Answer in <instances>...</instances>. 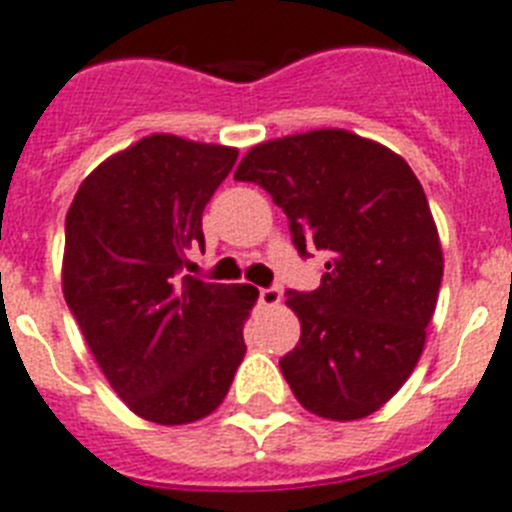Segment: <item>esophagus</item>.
Instances as JSON below:
<instances>
[{
    "label": "esophagus",
    "mask_w": 512,
    "mask_h": 512,
    "mask_svg": "<svg viewBox=\"0 0 512 512\" xmlns=\"http://www.w3.org/2000/svg\"><path fill=\"white\" fill-rule=\"evenodd\" d=\"M278 302H281V291H278L276 286L260 289V304H265V307H276Z\"/></svg>",
    "instance_id": "esophagus-1"
}]
</instances>
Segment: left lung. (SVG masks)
<instances>
[{"instance_id": "8db88e82", "label": "left lung", "mask_w": 512, "mask_h": 512, "mask_svg": "<svg viewBox=\"0 0 512 512\" xmlns=\"http://www.w3.org/2000/svg\"><path fill=\"white\" fill-rule=\"evenodd\" d=\"M234 179L270 192L299 255H325L315 291H286L302 322L281 359L296 401L336 422L375 414L414 372L440 294L422 184L398 153L346 130L255 145Z\"/></svg>"}]
</instances>
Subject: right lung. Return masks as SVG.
<instances>
[{"instance_id": "obj_1", "label": "right lung", "mask_w": 512, "mask_h": 512, "mask_svg": "<svg viewBox=\"0 0 512 512\" xmlns=\"http://www.w3.org/2000/svg\"><path fill=\"white\" fill-rule=\"evenodd\" d=\"M236 148L150 135L85 176L64 221L62 289L109 385L148 422L216 411L244 359L252 286L208 283L203 210Z\"/></svg>"}]
</instances>
